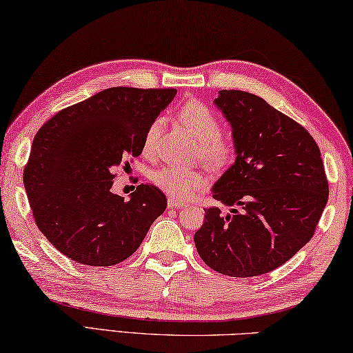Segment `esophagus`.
<instances>
[{"label":"esophagus","mask_w":353,"mask_h":353,"mask_svg":"<svg viewBox=\"0 0 353 353\" xmlns=\"http://www.w3.org/2000/svg\"><path fill=\"white\" fill-rule=\"evenodd\" d=\"M167 205H169V208H178V210H183V208H186V205L183 203V201L180 200H175V199H169V201H167Z\"/></svg>","instance_id":"obj_1"}]
</instances>
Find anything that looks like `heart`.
I'll return each instance as SVG.
<instances>
[{
	"mask_svg": "<svg viewBox=\"0 0 353 353\" xmlns=\"http://www.w3.org/2000/svg\"><path fill=\"white\" fill-rule=\"evenodd\" d=\"M178 119L197 139V153L201 161L212 167L222 169L228 165L236 156V139L231 132L221 130L217 114L206 103L200 100H189L178 109ZM161 128V120L148 126L143 150L153 152L156 137ZM152 183L172 199L188 200L194 197L208 183L206 175L199 169H189L176 164H167L152 173Z\"/></svg>",
	"mask_w": 353,
	"mask_h": 353,
	"instance_id": "heart-1",
	"label": "heart"
}]
</instances>
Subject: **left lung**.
<instances>
[{"label":"left lung","mask_w":353,"mask_h":353,"mask_svg":"<svg viewBox=\"0 0 353 353\" xmlns=\"http://www.w3.org/2000/svg\"><path fill=\"white\" fill-rule=\"evenodd\" d=\"M216 105L233 128L238 156L212 199L239 210H205L195 247L219 274H268L296 255L319 223L328 200L321 150L302 125L261 97L222 90Z\"/></svg>","instance_id":"1"}]
</instances>
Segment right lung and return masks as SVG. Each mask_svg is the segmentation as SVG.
Masks as SVG:
<instances>
[{"mask_svg": "<svg viewBox=\"0 0 353 353\" xmlns=\"http://www.w3.org/2000/svg\"><path fill=\"white\" fill-rule=\"evenodd\" d=\"M175 94L111 88L37 131L23 183L39 230L62 255L95 268L122 263L165 211V195L152 184H139L128 201L111 188L115 167L142 153L148 126Z\"/></svg>", "mask_w": 353, "mask_h": 353, "instance_id": "obj_1", "label": "right lung"}]
</instances>
